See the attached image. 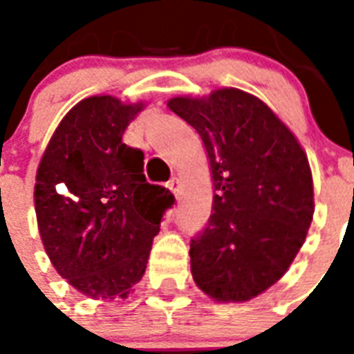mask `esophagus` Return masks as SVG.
<instances>
[{"instance_id": "obj_1", "label": "esophagus", "mask_w": 354, "mask_h": 354, "mask_svg": "<svg viewBox=\"0 0 354 354\" xmlns=\"http://www.w3.org/2000/svg\"><path fill=\"white\" fill-rule=\"evenodd\" d=\"M167 187L171 189L174 194H178V193H180V180H178L176 176L171 178V180H169V183H167Z\"/></svg>"}]
</instances>
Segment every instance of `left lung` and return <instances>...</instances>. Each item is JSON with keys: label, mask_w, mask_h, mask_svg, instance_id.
I'll list each match as a JSON object with an SVG mask.
<instances>
[{"label": "left lung", "mask_w": 354, "mask_h": 354, "mask_svg": "<svg viewBox=\"0 0 354 354\" xmlns=\"http://www.w3.org/2000/svg\"><path fill=\"white\" fill-rule=\"evenodd\" d=\"M167 106L198 132L207 150L213 207L191 241V274L218 303L253 299L285 275L314 215L305 150L259 97L218 88L172 97Z\"/></svg>", "instance_id": "left-lung-1"}]
</instances>
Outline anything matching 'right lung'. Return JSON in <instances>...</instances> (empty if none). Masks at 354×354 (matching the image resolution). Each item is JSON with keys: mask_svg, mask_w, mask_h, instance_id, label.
<instances>
[{"mask_svg": "<svg viewBox=\"0 0 354 354\" xmlns=\"http://www.w3.org/2000/svg\"><path fill=\"white\" fill-rule=\"evenodd\" d=\"M145 102L88 97L69 110L36 171L41 244L58 274L93 299L128 297L141 281L169 189L143 174V152L122 133Z\"/></svg>", "mask_w": 354, "mask_h": 354, "instance_id": "obj_1", "label": "right lung"}]
</instances>
